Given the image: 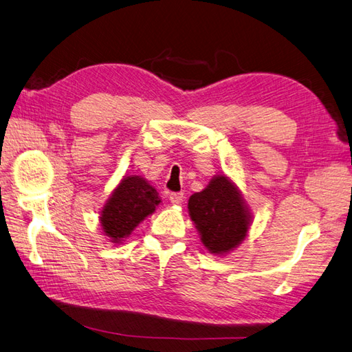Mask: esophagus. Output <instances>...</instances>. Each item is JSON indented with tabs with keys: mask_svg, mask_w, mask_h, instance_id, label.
I'll list each match as a JSON object with an SVG mask.
<instances>
[{
	"mask_svg": "<svg viewBox=\"0 0 352 352\" xmlns=\"http://www.w3.org/2000/svg\"><path fill=\"white\" fill-rule=\"evenodd\" d=\"M170 201H172L175 206H180L184 201V194L182 192H173L170 194Z\"/></svg>",
	"mask_w": 352,
	"mask_h": 352,
	"instance_id": "obj_1",
	"label": "esophagus"
}]
</instances>
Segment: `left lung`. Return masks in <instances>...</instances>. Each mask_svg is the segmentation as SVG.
I'll use <instances>...</instances> for the list:
<instances>
[{
    "label": "left lung",
    "mask_w": 352,
    "mask_h": 352,
    "mask_svg": "<svg viewBox=\"0 0 352 352\" xmlns=\"http://www.w3.org/2000/svg\"><path fill=\"white\" fill-rule=\"evenodd\" d=\"M188 213L203 245L216 256L236 249L253 222L240 188L226 175H214L203 191L189 197Z\"/></svg>",
    "instance_id": "obj_1"
}]
</instances>
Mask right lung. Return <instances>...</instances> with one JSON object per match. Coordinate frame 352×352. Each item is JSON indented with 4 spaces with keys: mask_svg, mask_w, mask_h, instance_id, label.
Instances as JSON below:
<instances>
[{
    "mask_svg": "<svg viewBox=\"0 0 352 352\" xmlns=\"http://www.w3.org/2000/svg\"><path fill=\"white\" fill-rule=\"evenodd\" d=\"M161 198L153 184L138 175L124 176L102 207L99 222L111 243L120 244L155 212Z\"/></svg>",
    "mask_w": 352,
    "mask_h": 352,
    "instance_id": "obj_1",
    "label": "right lung"
}]
</instances>
